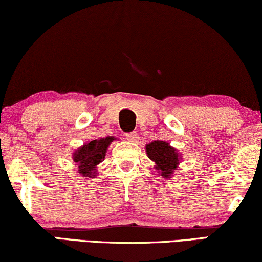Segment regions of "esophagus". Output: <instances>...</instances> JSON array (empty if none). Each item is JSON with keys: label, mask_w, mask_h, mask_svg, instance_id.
Returning <instances> with one entry per match:
<instances>
[{"label": "esophagus", "mask_w": 262, "mask_h": 262, "mask_svg": "<svg viewBox=\"0 0 262 262\" xmlns=\"http://www.w3.org/2000/svg\"><path fill=\"white\" fill-rule=\"evenodd\" d=\"M126 138H127V141L135 142L137 140V134L136 132H128V134H126Z\"/></svg>", "instance_id": "obj_1"}]
</instances>
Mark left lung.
Wrapping results in <instances>:
<instances>
[{
	"label": "left lung",
	"mask_w": 262,
	"mask_h": 262,
	"mask_svg": "<svg viewBox=\"0 0 262 262\" xmlns=\"http://www.w3.org/2000/svg\"><path fill=\"white\" fill-rule=\"evenodd\" d=\"M146 153L154 163V169L158 175L164 179H170L175 175V171L182 160V156L176 148L171 147L166 141L156 140L146 144Z\"/></svg>",
	"instance_id": "left-lung-1"
}]
</instances>
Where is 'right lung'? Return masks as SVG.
I'll return each mask as SVG.
<instances>
[{
	"mask_svg": "<svg viewBox=\"0 0 262 262\" xmlns=\"http://www.w3.org/2000/svg\"><path fill=\"white\" fill-rule=\"evenodd\" d=\"M115 140L114 136H106L86 142L83 146L75 149L73 153V160L79 166V175L83 179L96 177L98 173L97 167L104 160L106 150Z\"/></svg>",
	"mask_w": 262,
	"mask_h": 262,
	"instance_id": "add662e5",
	"label": "right lung"
}]
</instances>
